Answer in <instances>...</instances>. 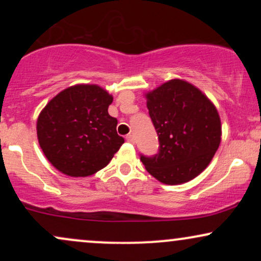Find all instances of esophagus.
<instances>
[{
	"label": "esophagus",
	"instance_id": "esophagus-1",
	"mask_svg": "<svg viewBox=\"0 0 261 261\" xmlns=\"http://www.w3.org/2000/svg\"><path fill=\"white\" fill-rule=\"evenodd\" d=\"M126 141H127V142H130V143H135V136H134V135H127V136H126Z\"/></svg>",
	"mask_w": 261,
	"mask_h": 261
}]
</instances>
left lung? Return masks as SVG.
I'll return each mask as SVG.
<instances>
[{
  "label": "left lung",
  "mask_w": 261,
  "mask_h": 261,
  "mask_svg": "<svg viewBox=\"0 0 261 261\" xmlns=\"http://www.w3.org/2000/svg\"><path fill=\"white\" fill-rule=\"evenodd\" d=\"M149 118L158 136V152L140 154L146 170L168 185L181 184L202 172L221 142V120L201 91L172 80L147 94Z\"/></svg>",
  "instance_id": "obj_1"
}]
</instances>
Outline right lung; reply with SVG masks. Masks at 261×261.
Wrapping results in <instances>:
<instances>
[{
	"mask_svg": "<svg viewBox=\"0 0 261 261\" xmlns=\"http://www.w3.org/2000/svg\"><path fill=\"white\" fill-rule=\"evenodd\" d=\"M113 97L98 86L77 85L53 98L37 122L39 145L56 169L88 176L112 161L124 143L108 114Z\"/></svg>",
	"mask_w": 261,
	"mask_h": 261,
	"instance_id": "obj_1",
	"label": "right lung"
}]
</instances>
